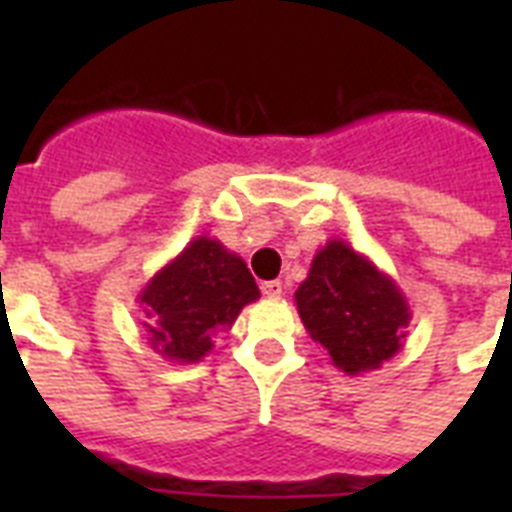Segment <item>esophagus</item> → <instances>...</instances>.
<instances>
[{
    "label": "esophagus",
    "mask_w": 512,
    "mask_h": 512,
    "mask_svg": "<svg viewBox=\"0 0 512 512\" xmlns=\"http://www.w3.org/2000/svg\"><path fill=\"white\" fill-rule=\"evenodd\" d=\"M260 289H263L265 297H281V289L284 287H281L279 279H273V281H263V287Z\"/></svg>",
    "instance_id": "34e87169"
}]
</instances>
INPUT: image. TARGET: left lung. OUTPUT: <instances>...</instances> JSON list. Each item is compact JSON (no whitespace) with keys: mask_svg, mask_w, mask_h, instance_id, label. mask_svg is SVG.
I'll return each mask as SVG.
<instances>
[{"mask_svg":"<svg viewBox=\"0 0 512 512\" xmlns=\"http://www.w3.org/2000/svg\"><path fill=\"white\" fill-rule=\"evenodd\" d=\"M295 303L308 335L350 377L374 372L396 356L412 321L396 281L342 239H329L316 252Z\"/></svg>","mask_w":512,"mask_h":512,"instance_id":"left-lung-1","label":"left lung"}]
</instances>
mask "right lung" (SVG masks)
I'll return each instance as SVG.
<instances>
[{
  "instance_id": "obj_1",
  "label": "right lung",
  "mask_w": 512,
  "mask_h": 512,
  "mask_svg": "<svg viewBox=\"0 0 512 512\" xmlns=\"http://www.w3.org/2000/svg\"><path fill=\"white\" fill-rule=\"evenodd\" d=\"M257 297L247 263L212 236H196L138 292L143 337L164 361L196 364L215 348L212 335L231 329Z\"/></svg>"
}]
</instances>
